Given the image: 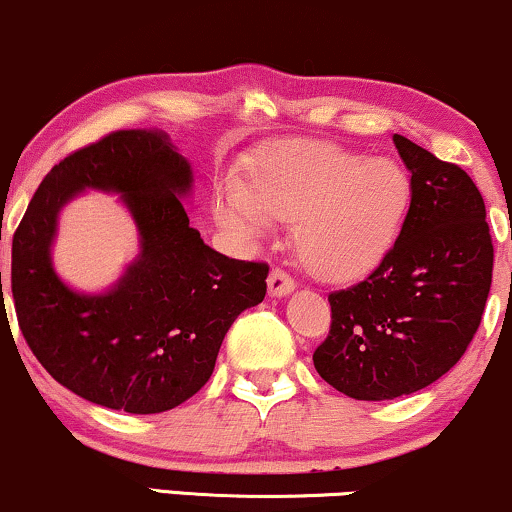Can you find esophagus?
<instances>
[{
    "label": "esophagus",
    "instance_id": "34e87169",
    "mask_svg": "<svg viewBox=\"0 0 512 512\" xmlns=\"http://www.w3.org/2000/svg\"><path fill=\"white\" fill-rule=\"evenodd\" d=\"M294 287H296L294 277H291L287 270L272 268L270 277H268L270 296H287V294H291V291H294Z\"/></svg>",
    "mask_w": 512,
    "mask_h": 512
}]
</instances>
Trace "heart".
Instances as JSON below:
<instances>
[{"instance_id":"obj_1","label":"heart","mask_w":512,"mask_h":512,"mask_svg":"<svg viewBox=\"0 0 512 512\" xmlns=\"http://www.w3.org/2000/svg\"><path fill=\"white\" fill-rule=\"evenodd\" d=\"M411 185L388 157L367 159L331 143H289L258 159L251 190H218L223 225L258 237L272 216L296 221L294 244L322 280H355L386 258L407 216Z\"/></svg>"}]
</instances>
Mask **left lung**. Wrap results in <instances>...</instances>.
<instances>
[{
  "label": "left lung",
  "mask_w": 512,
  "mask_h": 512,
  "mask_svg": "<svg viewBox=\"0 0 512 512\" xmlns=\"http://www.w3.org/2000/svg\"><path fill=\"white\" fill-rule=\"evenodd\" d=\"M411 171V202L393 249L362 282L329 294V336L313 362L355 400H395L461 360L491 287L484 199L459 164L393 136Z\"/></svg>",
  "instance_id": "obj_1"
}]
</instances>
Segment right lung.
<instances>
[{
	"label": "right lung",
	"mask_w": 512,
	"mask_h": 512,
	"mask_svg": "<svg viewBox=\"0 0 512 512\" xmlns=\"http://www.w3.org/2000/svg\"><path fill=\"white\" fill-rule=\"evenodd\" d=\"M190 183L164 131H112L46 174L13 232L18 327L42 367L84 400L129 414L178 407L209 381L237 315L265 298L268 263L218 254L190 228ZM84 187L122 191L142 232L139 261L101 297L68 290L50 268L57 211Z\"/></svg>",
	"instance_id": "1"
}]
</instances>
